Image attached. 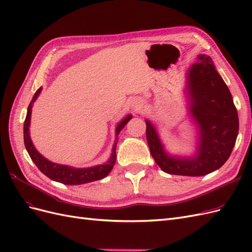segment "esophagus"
Returning <instances> with one entry per match:
<instances>
[{
  "label": "esophagus",
  "instance_id": "esophagus-1",
  "mask_svg": "<svg viewBox=\"0 0 252 252\" xmlns=\"http://www.w3.org/2000/svg\"><path fill=\"white\" fill-rule=\"evenodd\" d=\"M143 105H144V103H143L142 100H135V101L132 103V108H133L134 110H140V109H142Z\"/></svg>",
  "mask_w": 252,
  "mask_h": 252
}]
</instances>
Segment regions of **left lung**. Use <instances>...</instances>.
Segmentation results:
<instances>
[{
	"label": "left lung",
	"mask_w": 252,
	"mask_h": 252,
	"mask_svg": "<svg viewBox=\"0 0 252 252\" xmlns=\"http://www.w3.org/2000/svg\"><path fill=\"white\" fill-rule=\"evenodd\" d=\"M190 116L199 128L197 154L192 158L169 156L155 126L146 120L150 154L164 172L201 177L222 167L230 157L239 133V117L232 95L210 57L200 55L188 69Z\"/></svg>",
	"instance_id": "8db88e82"
}]
</instances>
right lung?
Returning <instances> with one entry per match:
<instances>
[{"instance_id":"obj_1","label":"right lung","mask_w":252,"mask_h":252,"mask_svg":"<svg viewBox=\"0 0 252 252\" xmlns=\"http://www.w3.org/2000/svg\"><path fill=\"white\" fill-rule=\"evenodd\" d=\"M41 90H42V87L37 89L36 93L34 94L32 102H30L28 106L26 119L24 122V144L29 157L32 158V159L36 165L37 168H39L45 175H46V177H48L52 181L62 183V184H65V185L86 184V183L102 180L105 177H107L108 173L113 168V165L116 163V159H117V154H116L117 141L113 145L112 154L107 163L94 166V167H88V168H74V167H70V166L52 163L48 161L47 158H45L40 152L34 148L32 139H30V135H29V125H30V118H32V104L36 100V97L41 94ZM131 118H132L131 114H129V116L124 118L118 124L116 128L117 138L120 131L125 127V125L128 123L129 120Z\"/></svg>"}]
</instances>
